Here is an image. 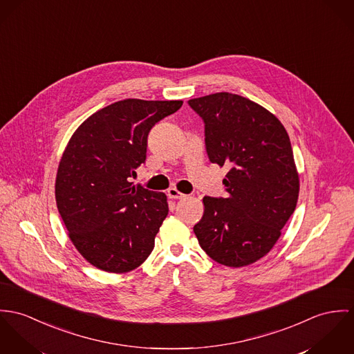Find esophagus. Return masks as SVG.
<instances>
[{
	"label": "esophagus",
	"instance_id": "esophagus-1",
	"mask_svg": "<svg viewBox=\"0 0 354 354\" xmlns=\"http://www.w3.org/2000/svg\"><path fill=\"white\" fill-rule=\"evenodd\" d=\"M167 196H169V198H172V199H182V198H185V196H186L185 194H182L180 192H178L175 187L168 189Z\"/></svg>",
	"mask_w": 354,
	"mask_h": 354
}]
</instances>
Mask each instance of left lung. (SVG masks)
I'll list each match as a JSON object with an SVG mask.
<instances>
[{
	"instance_id": "1",
	"label": "left lung",
	"mask_w": 354,
	"mask_h": 354,
	"mask_svg": "<svg viewBox=\"0 0 354 354\" xmlns=\"http://www.w3.org/2000/svg\"><path fill=\"white\" fill-rule=\"evenodd\" d=\"M189 106L205 123L207 158L228 168L227 196H203L198 243L221 265H251L273 248L296 209L300 183L289 136L272 113L235 93H212Z\"/></svg>"
}]
</instances>
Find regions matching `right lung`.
Segmentation results:
<instances>
[{
    "mask_svg": "<svg viewBox=\"0 0 354 354\" xmlns=\"http://www.w3.org/2000/svg\"><path fill=\"white\" fill-rule=\"evenodd\" d=\"M182 100L124 99L84 120L65 148L55 201L80 254L109 273L134 270L151 255L168 214L167 196L131 176L145 162L148 134Z\"/></svg>",
    "mask_w": 354,
    "mask_h": 354,
    "instance_id": "1",
    "label": "right lung"
}]
</instances>
